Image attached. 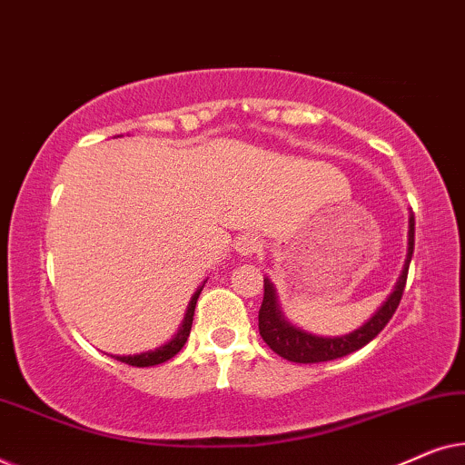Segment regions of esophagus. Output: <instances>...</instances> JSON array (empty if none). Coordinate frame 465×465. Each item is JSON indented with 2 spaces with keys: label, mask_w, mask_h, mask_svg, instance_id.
I'll list each match as a JSON object with an SVG mask.
<instances>
[{
  "label": "esophagus",
  "mask_w": 465,
  "mask_h": 465,
  "mask_svg": "<svg viewBox=\"0 0 465 465\" xmlns=\"http://www.w3.org/2000/svg\"><path fill=\"white\" fill-rule=\"evenodd\" d=\"M260 250H262V241H260L256 234L245 232L237 239L239 256H253V253H258Z\"/></svg>",
  "instance_id": "34e87169"
}]
</instances>
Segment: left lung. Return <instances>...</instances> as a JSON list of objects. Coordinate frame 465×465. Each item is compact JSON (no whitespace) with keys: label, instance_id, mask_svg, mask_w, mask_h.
<instances>
[{"label":"left lung","instance_id":"8db88e82","mask_svg":"<svg viewBox=\"0 0 465 465\" xmlns=\"http://www.w3.org/2000/svg\"><path fill=\"white\" fill-rule=\"evenodd\" d=\"M412 250H415V215L411 212L409 218V253H406V262L400 275L396 288L390 294V298L383 302L377 313L368 320L364 326H360L353 332L345 336H315L304 330L296 328L294 323L285 320L282 309L277 302V290L271 283V279H264V298L262 307L258 311V330L262 341L269 345L277 355L283 360L296 361V364H315V361H330L342 355H349L358 351L364 345H368L381 330H383L390 320L396 313L400 301H402L406 277H409V264L412 258Z\"/></svg>","mask_w":465,"mask_h":465}]
</instances>
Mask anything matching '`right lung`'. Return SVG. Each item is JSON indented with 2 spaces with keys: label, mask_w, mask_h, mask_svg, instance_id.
Here are the masks:
<instances>
[{
  "label": "right lung",
  "mask_w": 465,
  "mask_h": 465,
  "mask_svg": "<svg viewBox=\"0 0 465 465\" xmlns=\"http://www.w3.org/2000/svg\"><path fill=\"white\" fill-rule=\"evenodd\" d=\"M203 285L199 290L194 292V296L190 298V304H188V311H186V317H183L180 330H177V334L171 339L169 342H164L163 347H156L154 351H145V353H137V355H112V358H116L120 361H124V364L129 366H137V368H145V366H156V364H163V361H167L173 358L182 351V347L186 345L188 336H190V328H193V317H194V307H196V301H199V294H201Z\"/></svg>",
  "instance_id": "obj_1"
}]
</instances>
